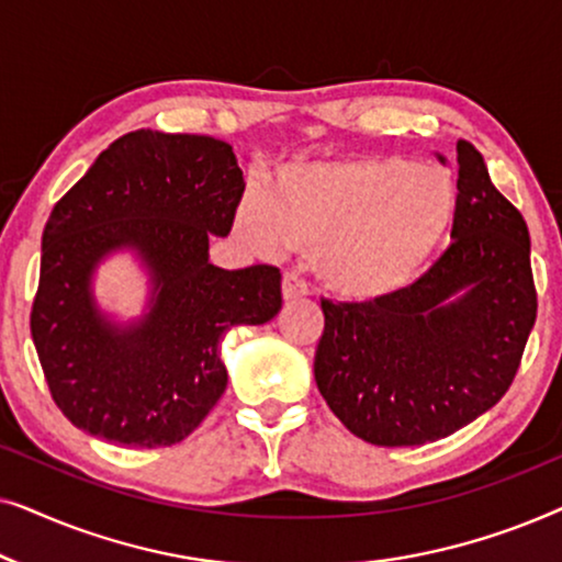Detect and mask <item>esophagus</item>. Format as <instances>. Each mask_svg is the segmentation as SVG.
Here are the masks:
<instances>
[{
    "label": "esophagus",
    "mask_w": 562,
    "mask_h": 562,
    "mask_svg": "<svg viewBox=\"0 0 562 562\" xmlns=\"http://www.w3.org/2000/svg\"><path fill=\"white\" fill-rule=\"evenodd\" d=\"M281 291H283V302H299V299L306 296V283L299 279V276L286 273L283 276Z\"/></svg>",
    "instance_id": "esophagus-1"
}]
</instances>
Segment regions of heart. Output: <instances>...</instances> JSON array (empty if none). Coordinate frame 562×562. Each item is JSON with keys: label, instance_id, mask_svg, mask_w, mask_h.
<instances>
[{"label": "heart", "instance_id": "heart-1", "mask_svg": "<svg viewBox=\"0 0 562 562\" xmlns=\"http://www.w3.org/2000/svg\"><path fill=\"white\" fill-rule=\"evenodd\" d=\"M458 217V187L440 168L396 156L291 160L266 196H245L237 233L250 248L310 256L337 299H394L427 271Z\"/></svg>", "mask_w": 562, "mask_h": 562}]
</instances>
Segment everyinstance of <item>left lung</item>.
<instances>
[{"instance_id":"1","label":"left lung","mask_w":562,"mask_h":562,"mask_svg":"<svg viewBox=\"0 0 562 562\" xmlns=\"http://www.w3.org/2000/svg\"><path fill=\"white\" fill-rule=\"evenodd\" d=\"M450 237L435 266L394 299H322L314 381L360 440L406 448L448 437L488 412L519 371L537 319L529 229L468 140H458Z\"/></svg>"}]
</instances>
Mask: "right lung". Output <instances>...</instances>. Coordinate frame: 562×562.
I'll use <instances>...</instances> for the list:
<instances>
[{"label": "right lung", "mask_w": 562, "mask_h": 562, "mask_svg": "<svg viewBox=\"0 0 562 562\" xmlns=\"http://www.w3.org/2000/svg\"><path fill=\"white\" fill-rule=\"evenodd\" d=\"M243 191L229 143L135 130L53 206L30 333L71 425L114 445L166 448L220 402L222 337L281 310L276 266L210 263V237L229 235ZM117 249H135L151 276L149 312L130 326L90 294L95 266Z\"/></svg>", "instance_id": "right-lung-1"}]
</instances>
